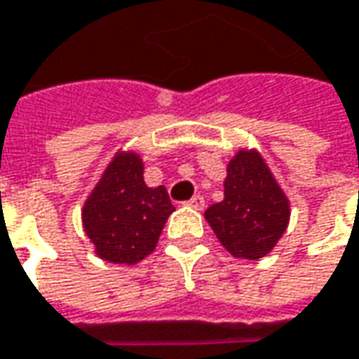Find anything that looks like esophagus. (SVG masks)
Listing matches in <instances>:
<instances>
[{
  "label": "esophagus",
  "mask_w": 359,
  "mask_h": 359,
  "mask_svg": "<svg viewBox=\"0 0 359 359\" xmlns=\"http://www.w3.org/2000/svg\"><path fill=\"white\" fill-rule=\"evenodd\" d=\"M186 205H189V208H194V210H198V212H201V210L205 208V200H203L201 196H194L191 200L187 201Z\"/></svg>",
  "instance_id": "34e87169"
}]
</instances>
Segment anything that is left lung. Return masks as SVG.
Returning <instances> with one entry per match:
<instances>
[{
  "instance_id": "left-lung-1",
  "label": "left lung",
  "mask_w": 359,
  "mask_h": 359,
  "mask_svg": "<svg viewBox=\"0 0 359 359\" xmlns=\"http://www.w3.org/2000/svg\"><path fill=\"white\" fill-rule=\"evenodd\" d=\"M226 172L224 200L205 210V222L233 257L262 259L287 229L290 200L255 147H240Z\"/></svg>"
}]
</instances>
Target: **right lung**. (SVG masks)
I'll use <instances>...</instances> for the list:
<instances>
[{"label": "right lung", "instance_id": "right-lung-1", "mask_svg": "<svg viewBox=\"0 0 359 359\" xmlns=\"http://www.w3.org/2000/svg\"><path fill=\"white\" fill-rule=\"evenodd\" d=\"M173 212L168 189L144 182L142 156L118 149L83 201L81 224L97 257L133 266L156 250Z\"/></svg>", "mask_w": 359, "mask_h": 359}]
</instances>
